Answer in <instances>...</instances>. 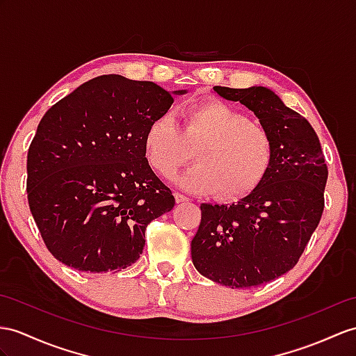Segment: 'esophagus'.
<instances>
[{"mask_svg":"<svg viewBox=\"0 0 356 356\" xmlns=\"http://www.w3.org/2000/svg\"><path fill=\"white\" fill-rule=\"evenodd\" d=\"M175 201L178 202V204H181V202H187L188 201V197L186 196V195H183V193H175Z\"/></svg>","mask_w":356,"mask_h":356,"instance_id":"1","label":"esophagus"}]
</instances>
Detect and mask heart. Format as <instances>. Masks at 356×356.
<instances>
[{"mask_svg": "<svg viewBox=\"0 0 356 356\" xmlns=\"http://www.w3.org/2000/svg\"><path fill=\"white\" fill-rule=\"evenodd\" d=\"M196 166L178 184L220 201L245 197L263 183L275 161V140L267 128L229 104L211 99L181 111V127L169 115L154 118L143 134L146 161L161 177L192 159Z\"/></svg>", "mask_w": 356, "mask_h": 356, "instance_id": "heart-1", "label": "heart"}]
</instances>
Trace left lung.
Instances as JSON below:
<instances>
[{
	"instance_id": "8db88e82",
	"label": "left lung",
	"mask_w": 356,
	"mask_h": 356,
	"mask_svg": "<svg viewBox=\"0 0 356 356\" xmlns=\"http://www.w3.org/2000/svg\"><path fill=\"white\" fill-rule=\"evenodd\" d=\"M214 90L252 110L275 140V161L257 190L231 205L202 204L192 261L205 278L257 287L298 264L322 219L327 166L308 120L270 89Z\"/></svg>"
}]
</instances>
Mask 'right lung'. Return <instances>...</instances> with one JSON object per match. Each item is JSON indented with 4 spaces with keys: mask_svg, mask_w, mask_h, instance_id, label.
<instances>
[{
    "mask_svg": "<svg viewBox=\"0 0 356 356\" xmlns=\"http://www.w3.org/2000/svg\"><path fill=\"white\" fill-rule=\"evenodd\" d=\"M172 102L159 84L113 74L81 84L43 115L27 155V196L58 261L99 273L140 257L146 227L175 205L143 151L146 128Z\"/></svg>",
    "mask_w": 356,
    "mask_h": 356,
    "instance_id": "add662e5",
    "label": "right lung"
}]
</instances>
